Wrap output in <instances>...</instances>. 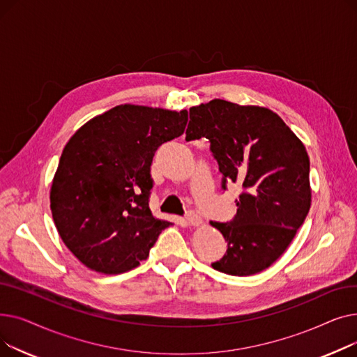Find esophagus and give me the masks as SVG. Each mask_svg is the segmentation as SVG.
I'll return each mask as SVG.
<instances>
[{
    "instance_id": "esophagus-1",
    "label": "esophagus",
    "mask_w": 357,
    "mask_h": 357,
    "mask_svg": "<svg viewBox=\"0 0 357 357\" xmlns=\"http://www.w3.org/2000/svg\"><path fill=\"white\" fill-rule=\"evenodd\" d=\"M186 222H188V226L198 227V226H201L202 218L199 217V214H198V213L191 211V213H188V215H186Z\"/></svg>"
}]
</instances>
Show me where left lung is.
I'll use <instances>...</instances> for the list:
<instances>
[{"label": "left lung", "instance_id": "8db88e82", "mask_svg": "<svg viewBox=\"0 0 357 357\" xmlns=\"http://www.w3.org/2000/svg\"><path fill=\"white\" fill-rule=\"evenodd\" d=\"M186 140L205 137L226 183H240L237 214L210 222L227 241L213 268L233 276L268 269L288 249L311 207L304 143L266 107L211 100L190 108Z\"/></svg>", "mask_w": 357, "mask_h": 357}]
</instances>
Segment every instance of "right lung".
Masks as SVG:
<instances>
[{
    "instance_id": "obj_1",
    "label": "right lung",
    "mask_w": 357,
    "mask_h": 357,
    "mask_svg": "<svg viewBox=\"0 0 357 357\" xmlns=\"http://www.w3.org/2000/svg\"><path fill=\"white\" fill-rule=\"evenodd\" d=\"M186 121V109L120 104L68 140L52 181L50 210L65 246L91 271L119 275L137 268L171 226L149 210L150 165Z\"/></svg>"
}]
</instances>
